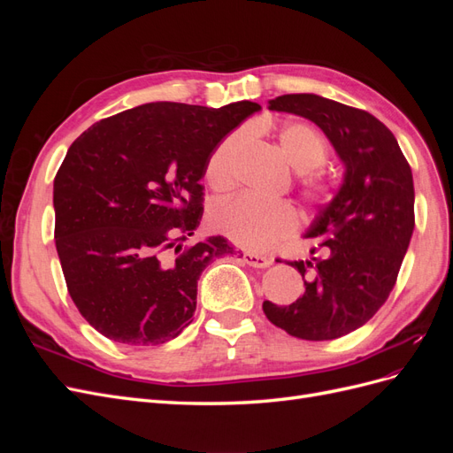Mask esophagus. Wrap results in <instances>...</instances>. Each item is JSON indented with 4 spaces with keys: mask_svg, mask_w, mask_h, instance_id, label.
<instances>
[{
    "mask_svg": "<svg viewBox=\"0 0 453 453\" xmlns=\"http://www.w3.org/2000/svg\"><path fill=\"white\" fill-rule=\"evenodd\" d=\"M243 263L250 265L253 268H266L270 266L273 260L265 255H255V253H243Z\"/></svg>",
    "mask_w": 453,
    "mask_h": 453,
    "instance_id": "34e87169",
    "label": "esophagus"
}]
</instances>
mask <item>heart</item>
Segmentation results:
<instances>
[{
	"mask_svg": "<svg viewBox=\"0 0 453 453\" xmlns=\"http://www.w3.org/2000/svg\"><path fill=\"white\" fill-rule=\"evenodd\" d=\"M245 140V132H230L219 142L205 162V181L215 193H225L234 185ZM278 143L291 166L303 172L298 181L304 198L311 203H331L338 195V183L325 173L311 172L323 166L328 157L321 134L303 122H289L280 130ZM210 225L219 234L242 248L263 251L296 230L298 213L289 202H268L240 195L217 202L210 211Z\"/></svg>",
	"mask_w": 453,
	"mask_h": 453,
	"instance_id": "1",
	"label": "heart"
}]
</instances>
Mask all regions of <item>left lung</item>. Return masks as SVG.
Returning a JSON list of instances; mask_svg holds the SVG:
<instances>
[{"label":"left lung","instance_id":"1","mask_svg":"<svg viewBox=\"0 0 453 453\" xmlns=\"http://www.w3.org/2000/svg\"><path fill=\"white\" fill-rule=\"evenodd\" d=\"M268 104L315 122L346 172L306 232L318 238L311 255L319 257L289 263L304 295L289 306L265 300L263 310L287 334L334 340L363 326L393 291L414 232L412 170L391 130L363 109L318 94H283Z\"/></svg>","mask_w":453,"mask_h":453}]
</instances>
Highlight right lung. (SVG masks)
I'll use <instances>...</instances> for the list:
<instances>
[{"label":"right lung","mask_w":453,"mask_h":453,"mask_svg":"<svg viewBox=\"0 0 453 453\" xmlns=\"http://www.w3.org/2000/svg\"><path fill=\"white\" fill-rule=\"evenodd\" d=\"M258 109L145 104L67 149L54 177V240L67 291L100 334L158 346L193 323L200 273L236 255L223 236L183 248L202 219L205 162Z\"/></svg>","instance_id":"right-lung-1"}]
</instances>
